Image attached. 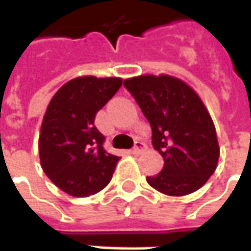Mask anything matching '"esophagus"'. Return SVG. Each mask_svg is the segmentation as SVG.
<instances>
[{"label":"esophagus","instance_id":"34e87169","mask_svg":"<svg viewBox=\"0 0 251 251\" xmlns=\"http://www.w3.org/2000/svg\"><path fill=\"white\" fill-rule=\"evenodd\" d=\"M145 149H147V147H145V144H144V142L136 141L134 147L130 149V153H131V154H140V153L144 152Z\"/></svg>","mask_w":251,"mask_h":251}]
</instances>
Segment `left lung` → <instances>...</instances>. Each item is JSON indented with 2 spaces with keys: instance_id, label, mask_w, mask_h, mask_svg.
Segmentation results:
<instances>
[{
  "instance_id": "1",
  "label": "left lung",
  "mask_w": 251,
  "mask_h": 251,
  "mask_svg": "<svg viewBox=\"0 0 251 251\" xmlns=\"http://www.w3.org/2000/svg\"><path fill=\"white\" fill-rule=\"evenodd\" d=\"M152 127V144L164 168L148 176L151 187L184 196L207 183L216 169L219 145L214 122L188 84L169 75H141L124 80Z\"/></svg>"
}]
</instances>
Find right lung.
Wrapping results in <instances>:
<instances>
[{
	"label": "right lung",
	"instance_id": "obj_1",
	"mask_svg": "<svg viewBox=\"0 0 251 251\" xmlns=\"http://www.w3.org/2000/svg\"><path fill=\"white\" fill-rule=\"evenodd\" d=\"M121 86L120 77H75L48 104L39 137L41 168L66 194H97L113 177L120 157L104 151L94 121Z\"/></svg>",
	"mask_w": 251,
	"mask_h": 251
}]
</instances>
